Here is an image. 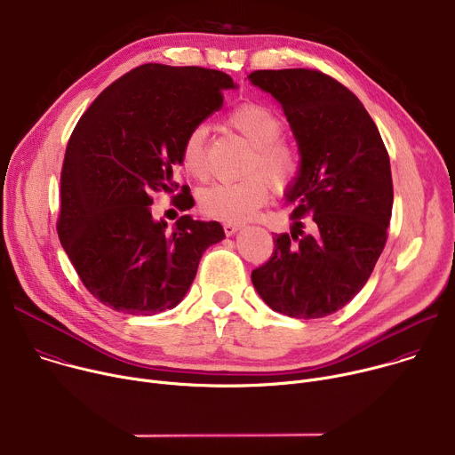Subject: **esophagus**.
<instances>
[{"mask_svg": "<svg viewBox=\"0 0 455 455\" xmlns=\"http://www.w3.org/2000/svg\"><path fill=\"white\" fill-rule=\"evenodd\" d=\"M223 230L227 235H234L239 230V225L237 223H223Z\"/></svg>", "mask_w": 455, "mask_h": 455, "instance_id": "34e87169", "label": "esophagus"}]
</instances>
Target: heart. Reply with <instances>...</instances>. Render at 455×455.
<instances>
[{"label":"heart","mask_w":455,"mask_h":455,"mask_svg":"<svg viewBox=\"0 0 455 455\" xmlns=\"http://www.w3.org/2000/svg\"><path fill=\"white\" fill-rule=\"evenodd\" d=\"M227 127L235 131L252 147L246 161V172H252L239 181H218L199 194V209L227 223H241L256 216L270 197L268 177L275 188L291 185L301 171V156L294 143L281 136L284 123L281 116L263 103H243L225 116ZM180 167L188 176L201 180L206 174L204 131L190 129L180 148ZM261 172L267 177L259 174Z\"/></svg>","instance_id":"1"}]
</instances>
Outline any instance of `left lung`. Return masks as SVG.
Instances as JSON below:
<instances>
[{
    "instance_id": "8db88e82",
    "label": "left lung",
    "mask_w": 455,
    "mask_h": 455,
    "mask_svg": "<svg viewBox=\"0 0 455 455\" xmlns=\"http://www.w3.org/2000/svg\"><path fill=\"white\" fill-rule=\"evenodd\" d=\"M249 79L281 103L301 154L286 192L292 232L275 234L274 252L252 270V283L279 314L324 317L361 291L385 249L390 157L374 119L338 79L312 68L256 70Z\"/></svg>"
}]
</instances>
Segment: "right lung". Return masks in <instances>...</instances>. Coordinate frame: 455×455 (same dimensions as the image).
Here are the masks:
<instances>
[{
  "label": "right lung",
  "instance_id": "add662e5",
  "mask_svg": "<svg viewBox=\"0 0 455 455\" xmlns=\"http://www.w3.org/2000/svg\"><path fill=\"white\" fill-rule=\"evenodd\" d=\"M234 81L221 70L147 63L107 87L79 117L61 169L58 235L87 291L112 310L174 308L199 259L225 237L218 221H154L156 192L174 194L185 134L223 105ZM192 209L187 187L172 197Z\"/></svg>",
  "mask_w": 455,
  "mask_h": 455
}]
</instances>
